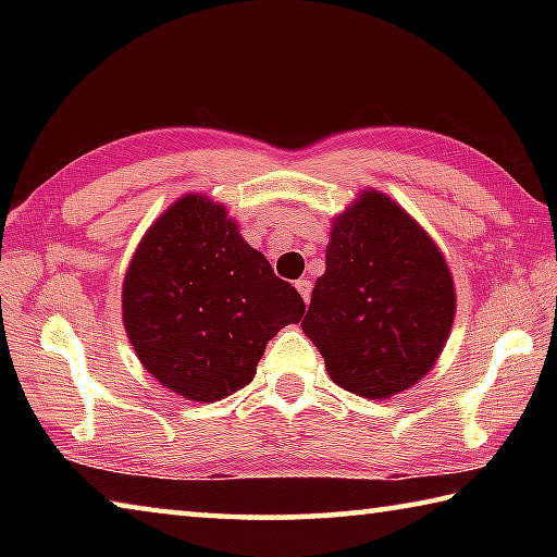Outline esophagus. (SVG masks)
I'll use <instances>...</instances> for the list:
<instances>
[{"label": "esophagus", "instance_id": "obj_1", "mask_svg": "<svg viewBox=\"0 0 557 557\" xmlns=\"http://www.w3.org/2000/svg\"><path fill=\"white\" fill-rule=\"evenodd\" d=\"M295 287H297V292L301 295V299L309 301V295H312V282H309V280H297Z\"/></svg>", "mask_w": 557, "mask_h": 557}]
</instances>
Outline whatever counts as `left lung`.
Returning a JSON list of instances; mask_svg holds the SVG:
<instances>
[{
  "instance_id": "obj_1",
  "label": "left lung",
  "mask_w": 557,
  "mask_h": 557,
  "mask_svg": "<svg viewBox=\"0 0 557 557\" xmlns=\"http://www.w3.org/2000/svg\"><path fill=\"white\" fill-rule=\"evenodd\" d=\"M455 309L435 240L388 196L366 188L332 223L326 270L301 329L338 388L381 400L432 371Z\"/></svg>"
}]
</instances>
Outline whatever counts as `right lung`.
Wrapping results in <instances>:
<instances>
[{
    "instance_id": "right-lung-1",
    "label": "right lung",
    "mask_w": 557,
    "mask_h": 557,
    "mask_svg": "<svg viewBox=\"0 0 557 557\" xmlns=\"http://www.w3.org/2000/svg\"><path fill=\"white\" fill-rule=\"evenodd\" d=\"M305 309L225 206L201 194L182 196L149 225L122 282V324L137 358L196 403L248 385L270 338Z\"/></svg>"
}]
</instances>
